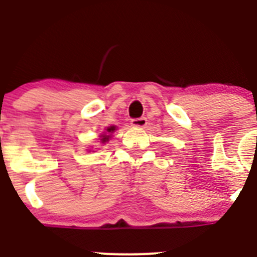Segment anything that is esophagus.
Returning <instances> with one entry per match:
<instances>
[{
  "mask_svg": "<svg viewBox=\"0 0 257 257\" xmlns=\"http://www.w3.org/2000/svg\"><path fill=\"white\" fill-rule=\"evenodd\" d=\"M148 124L147 119L145 118H137V119H132V125L136 126V128H145Z\"/></svg>",
  "mask_w": 257,
  "mask_h": 257,
  "instance_id": "esophagus-1",
  "label": "esophagus"
}]
</instances>
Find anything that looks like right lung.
Here are the masks:
<instances>
[{
    "label": "right lung",
    "mask_w": 257,
    "mask_h": 257,
    "mask_svg": "<svg viewBox=\"0 0 257 257\" xmlns=\"http://www.w3.org/2000/svg\"><path fill=\"white\" fill-rule=\"evenodd\" d=\"M115 131H116V126H115V125L108 126V128L105 129V132H103V133L99 136L100 143L105 144V143H107V142H109V139L112 138V134H113Z\"/></svg>",
    "instance_id": "right-lung-1"
}]
</instances>
